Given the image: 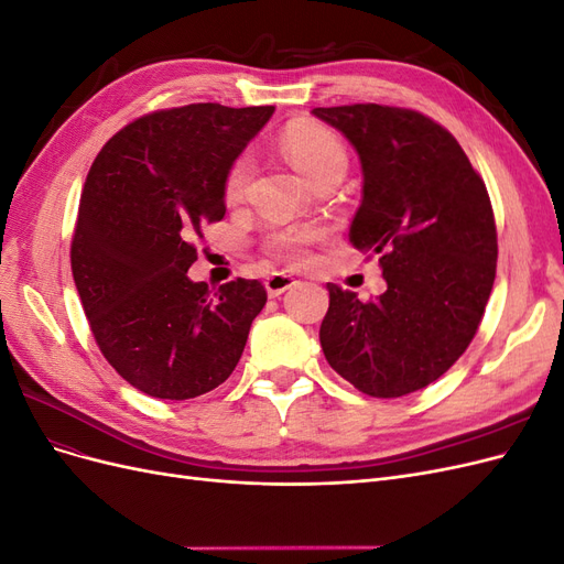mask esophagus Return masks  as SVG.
Returning <instances> with one entry per match:
<instances>
[{
    "label": "esophagus",
    "instance_id": "obj_1",
    "mask_svg": "<svg viewBox=\"0 0 564 564\" xmlns=\"http://www.w3.org/2000/svg\"><path fill=\"white\" fill-rule=\"evenodd\" d=\"M296 280L292 275H286V272H272V275L265 280V289H268V296H280L284 294L289 286H294Z\"/></svg>",
    "mask_w": 564,
    "mask_h": 564
}]
</instances>
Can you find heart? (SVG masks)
Here are the masks:
<instances>
[{"instance_id":"1","label":"heart","mask_w":564,"mask_h":564,"mask_svg":"<svg viewBox=\"0 0 564 564\" xmlns=\"http://www.w3.org/2000/svg\"><path fill=\"white\" fill-rule=\"evenodd\" d=\"M282 150L286 158L292 160L305 178H319L327 172H336V169H344L348 164L346 148L340 143L338 135L322 127L317 122H294L282 131ZM251 158L249 155H237L224 178V195L228 202H240L249 178H251ZM315 237V230H275L265 237V251L272 256H280L286 261H299L303 247L308 245Z\"/></svg>"}]
</instances>
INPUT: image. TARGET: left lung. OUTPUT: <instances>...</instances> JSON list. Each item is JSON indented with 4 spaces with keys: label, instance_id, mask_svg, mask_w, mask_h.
<instances>
[{
    "label": "left lung",
    "instance_id": "obj_1",
    "mask_svg": "<svg viewBox=\"0 0 564 564\" xmlns=\"http://www.w3.org/2000/svg\"><path fill=\"white\" fill-rule=\"evenodd\" d=\"M313 115L360 155L350 245L379 256L388 282L371 301L329 282L319 344L365 395L402 398L437 381L482 322L499 256L487 185L454 135L419 110L355 104Z\"/></svg>",
    "mask_w": 564,
    "mask_h": 564
}]
</instances>
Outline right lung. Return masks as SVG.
I'll return each mask as SVG.
<instances>
[{
  "label": "right lung",
  "instance_id": "1",
  "mask_svg": "<svg viewBox=\"0 0 564 564\" xmlns=\"http://www.w3.org/2000/svg\"><path fill=\"white\" fill-rule=\"evenodd\" d=\"M272 106L148 112L100 148L84 183L70 265L96 346L133 388L199 398L237 367L268 301L259 280L193 282L202 228L226 216L224 178Z\"/></svg>",
  "mask_w": 564,
  "mask_h": 564
}]
</instances>
